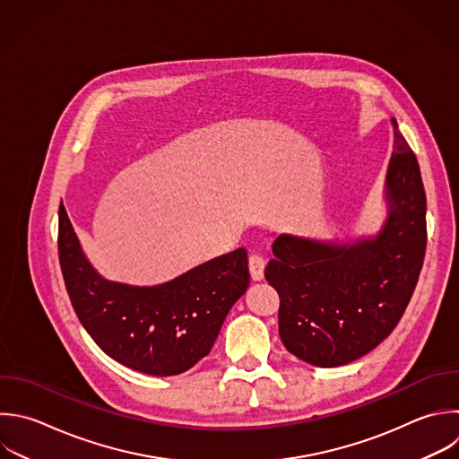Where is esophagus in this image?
I'll return each mask as SVG.
<instances>
[{"mask_svg":"<svg viewBox=\"0 0 459 459\" xmlns=\"http://www.w3.org/2000/svg\"><path fill=\"white\" fill-rule=\"evenodd\" d=\"M264 269H265V260L264 256L253 253L249 255V273H251V278L253 280H262L264 278Z\"/></svg>","mask_w":459,"mask_h":459,"instance_id":"34e87169","label":"esophagus"}]
</instances>
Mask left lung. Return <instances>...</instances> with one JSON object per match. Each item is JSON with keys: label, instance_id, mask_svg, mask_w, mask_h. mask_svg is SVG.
<instances>
[{"label": "left lung", "instance_id": "8db88e82", "mask_svg": "<svg viewBox=\"0 0 459 459\" xmlns=\"http://www.w3.org/2000/svg\"><path fill=\"white\" fill-rule=\"evenodd\" d=\"M391 122L389 215L380 233L351 244L290 235L273 242L265 280L280 296V337L292 355L314 366H342L380 344L400 321L423 265L421 174L396 120Z\"/></svg>", "mask_w": 459, "mask_h": 459}]
</instances>
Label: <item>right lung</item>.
<instances>
[{"label": "right lung", "mask_w": 459, "mask_h": 459, "mask_svg": "<svg viewBox=\"0 0 459 459\" xmlns=\"http://www.w3.org/2000/svg\"><path fill=\"white\" fill-rule=\"evenodd\" d=\"M57 244L65 285L86 332L109 357L147 375H179L206 357L249 285L244 247L156 287L104 280L84 256L65 206Z\"/></svg>", "instance_id": "obj_1"}]
</instances>
